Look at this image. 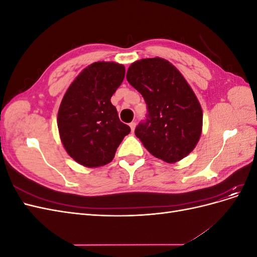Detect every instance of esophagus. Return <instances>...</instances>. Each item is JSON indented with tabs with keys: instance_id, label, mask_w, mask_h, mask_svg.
<instances>
[{
	"instance_id": "1",
	"label": "esophagus",
	"mask_w": 257,
	"mask_h": 257,
	"mask_svg": "<svg viewBox=\"0 0 257 257\" xmlns=\"http://www.w3.org/2000/svg\"><path fill=\"white\" fill-rule=\"evenodd\" d=\"M135 126H136V122H135V121H133V122H131V123H130V127H131V130H132V133H134Z\"/></svg>"
}]
</instances>
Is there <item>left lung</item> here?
I'll list each match as a JSON object with an SVG mask.
<instances>
[{
  "label": "left lung",
  "mask_w": 257,
  "mask_h": 257,
  "mask_svg": "<svg viewBox=\"0 0 257 257\" xmlns=\"http://www.w3.org/2000/svg\"><path fill=\"white\" fill-rule=\"evenodd\" d=\"M126 79L147 105L135 135L155 158L167 163L185 158L199 141L203 111L183 76L168 61L153 58L132 64Z\"/></svg>",
  "instance_id": "8db88e82"
}]
</instances>
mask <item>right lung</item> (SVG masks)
<instances>
[{
	"mask_svg": "<svg viewBox=\"0 0 257 257\" xmlns=\"http://www.w3.org/2000/svg\"><path fill=\"white\" fill-rule=\"evenodd\" d=\"M124 76L123 65L95 62L78 75L62 99L58 113L61 141L67 153L83 166L111 162L131 132L110 102Z\"/></svg>",
	"mask_w": 257,
	"mask_h": 257,
	"instance_id": "obj_1",
	"label": "right lung"
}]
</instances>
